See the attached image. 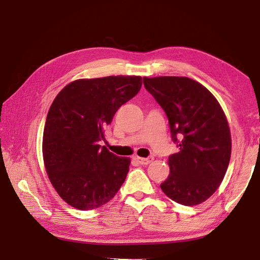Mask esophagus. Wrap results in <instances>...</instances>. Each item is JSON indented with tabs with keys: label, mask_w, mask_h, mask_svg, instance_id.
<instances>
[{
	"label": "esophagus",
	"mask_w": 260,
	"mask_h": 260,
	"mask_svg": "<svg viewBox=\"0 0 260 260\" xmlns=\"http://www.w3.org/2000/svg\"><path fill=\"white\" fill-rule=\"evenodd\" d=\"M135 159L139 162V164H141V165H148V164H150L152 160H153V158L152 157H148V158H142V157H136Z\"/></svg>",
	"instance_id": "obj_1"
}]
</instances>
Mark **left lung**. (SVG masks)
Returning a JSON list of instances; mask_svg holds the SVG:
<instances>
[{"label": "left lung", "mask_w": 260, "mask_h": 260, "mask_svg": "<svg viewBox=\"0 0 260 260\" xmlns=\"http://www.w3.org/2000/svg\"><path fill=\"white\" fill-rule=\"evenodd\" d=\"M144 85L165 111L179 148L168 158L171 173L160 184L162 192L179 204H201L218 189L229 166L231 135L223 110L192 78L144 77Z\"/></svg>", "instance_id": "obj_1"}]
</instances>
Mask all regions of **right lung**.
Returning a JSON list of instances; mask_svg holds the SVG:
<instances>
[{
    "label": "right lung",
    "mask_w": 260,
    "mask_h": 260,
    "mask_svg": "<svg viewBox=\"0 0 260 260\" xmlns=\"http://www.w3.org/2000/svg\"><path fill=\"white\" fill-rule=\"evenodd\" d=\"M140 76L76 79L58 93L47 114L42 156L58 195L78 210L98 209L118 193L130 158L99 142L121 105L137 95Z\"/></svg>",
    "instance_id": "1"
}]
</instances>
